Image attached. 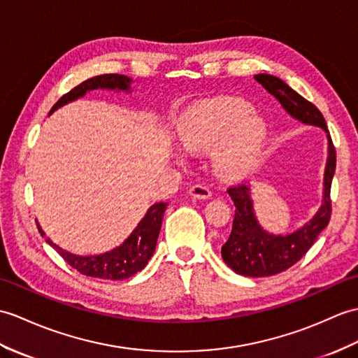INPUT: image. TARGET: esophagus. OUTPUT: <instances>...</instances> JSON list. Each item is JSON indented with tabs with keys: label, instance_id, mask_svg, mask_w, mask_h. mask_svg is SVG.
Here are the masks:
<instances>
[{
	"label": "esophagus",
	"instance_id": "34e87169",
	"mask_svg": "<svg viewBox=\"0 0 358 358\" xmlns=\"http://www.w3.org/2000/svg\"><path fill=\"white\" fill-rule=\"evenodd\" d=\"M189 194L192 195L194 198H198V199H207V198L212 196L210 189L203 186V185H194L192 187L189 189Z\"/></svg>",
	"mask_w": 358,
	"mask_h": 358
}]
</instances>
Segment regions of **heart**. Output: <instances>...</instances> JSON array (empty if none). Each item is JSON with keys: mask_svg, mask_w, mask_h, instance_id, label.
I'll return each mask as SVG.
<instances>
[{"mask_svg": "<svg viewBox=\"0 0 358 358\" xmlns=\"http://www.w3.org/2000/svg\"><path fill=\"white\" fill-rule=\"evenodd\" d=\"M178 137L189 151L218 146L215 168L224 177H238L252 168L267 138V124L239 97L204 101L185 114Z\"/></svg>", "mask_w": 358, "mask_h": 358, "instance_id": "b5f03b06", "label": "heart"}]
</instances>
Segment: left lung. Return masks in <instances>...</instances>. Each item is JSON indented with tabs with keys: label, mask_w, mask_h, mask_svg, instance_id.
Masks as SVG:
<instances>
[{
	"label": "left lung",
	"mask_w": 358,
	"mask_h": 358,
	"mask_svg": "<svg viewBox=\"0 0 358 358\" xmlns=\"http://www.w3.org/2000/svg\"><path fill=\"white\" fill-rule=\"evenodd\" d=\"M255 79L278 99L287 113L303 123L315 124L323 128L328 134V163L323 181V204L315 213V217L306 222L302 229L287 236H274L267 234L257 224L250 196V187L245 182L230 186L229 195L235 204V218L230 236L221 248L222 259L238 274L250 278L273 276L288 270L301 261L310 250L320 231L325 229L332 213L331 206V182L336 172V148L332 145L325 117L319 108L306 101L293 88H289L284 80L274 78L271 74H256Z\"/></svg>",
	"instance_id": "left-lung-1"
}]
</instances>
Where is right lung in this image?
Wrapping results in <instances>:
<instances>
[{
    "label": "right lung",
    "instance_id": "1",
    "mask_svg": "<svg viewBox=\"0 0 358 358\" xmlns=\"http://www.w3.org/2000/svg\"><path fill=\"white\" fill-rule=\"evenodd\" d=\"M129 78L119 76V74H102V76L87 79L85 82H82V84L74 87L69 93L64 94L59 101L53 105L52 110H50V114L57 110L59 106L71 101H76L78 97L84 96L90 90L110 88L129 91ZM168 206V203H155L154 206L149 207L145 218L138 222V226L129 235V238L117 248L102 255L76 256L62 250L61 247L53 244L50 239H47V243L64 257V261L66 264H70L71 267L74 270H78L80 274L111 280L128 279L131 276H134L136 273L143 270L148 261L151 259V256L154 255L157 239H159V234L162 229V221L164 217L166 207ZM38 230L41 235H44L43 229L39 226Z\"/></svg>",
    "mask_w": 358,
    "mask_h": 358
}]
</instances>
